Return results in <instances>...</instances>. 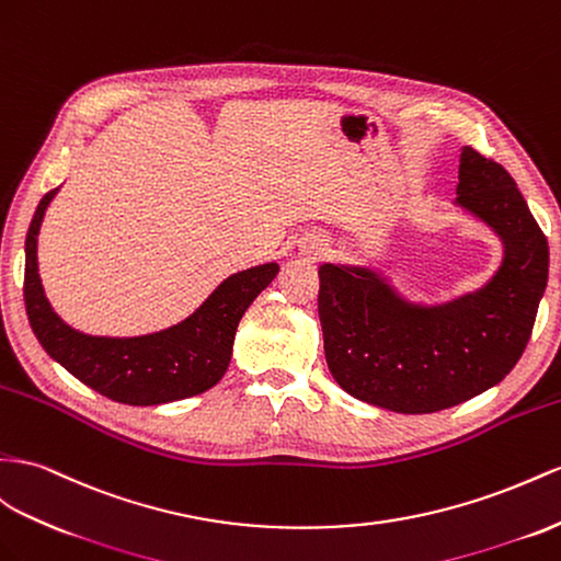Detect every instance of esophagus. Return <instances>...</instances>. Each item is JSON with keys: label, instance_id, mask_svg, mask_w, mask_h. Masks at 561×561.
I'll return each mask as SVG.
<instances>
[{"label": "esophagus", "instance_id": "1", "mask_svg": "<svg viewBox=\"0 0 561 561\" xmlns=\"http://www.w3.org/2000/svg\"><path fill=\"white\" fill-rule=\"evenodd\" d=\"M329 249H327V241L324 239H308L304 243V253L310 255V257H320L324 255Z\"/></svg>", "mask_w": 561, "mask_h": 561}]
</instances>
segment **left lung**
I'll use <instances>...</instances> for the list:
<instances>
[{"mask_svg": "<svg viewBox=\"0 0 561 561\" xmlns=\"http://www.w3.org/2000/svg\"><path fill=\"white\" fill-rule=\"evenodd\" d=\"M457 204L505 241L491 284L440 308H408L367 270L320 267L324 355L346 393L403 414L465 403L519 363L548 286V239L510 172L471 147L459 158Z\"/></svg>", "mask_w": 561, "mask_h": 561, "instance_id": "left-lung-1", "label": "left lung"}]
</instances>
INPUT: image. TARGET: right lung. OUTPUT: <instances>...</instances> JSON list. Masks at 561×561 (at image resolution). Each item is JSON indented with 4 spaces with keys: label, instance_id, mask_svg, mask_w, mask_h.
Returning <instances> with one entry per match:
<instances>
[{
    "label": "right lung",
    "instance_id": "obj_1",
    "mask_svg": "<svg viewBox=\"0 0 561 561\" xmlns=\"http://www.w3.org/2000/svg\"><path fill=\"white\" fill-rule=\"evenodd\" d=\"M42 196L25 239L23 298L33 332L56 363L90 389L125 405H161L208 391L225 375L241 314L275 279L267 263L225 279L192 318L137 339L88 336L64 324L47 304L37 275V234L49 201Z\"/></svg>",
    "mask_w": 561,
    "mask_h": 561
}]
</instances>
